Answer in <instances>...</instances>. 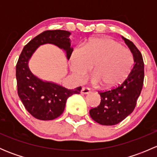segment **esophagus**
I'll use <instances>...</instances> for the list:
<instances>
[{
    "label": "esophagus",
    "instance_id": "34e87169",
    "mask_svg": "<svg viewBox=\"0 0 157 157\" xmlns=\"http://www.w3.org/2000/svg\"><path fill=\"white\" fill-rule=\"evenodd\" d=\"M81 94H89L90 93V89L87 87H83L80 91Z\"/></svg>",
    "mask_w": 157,
    "mask_h": 157
}]
</instances>
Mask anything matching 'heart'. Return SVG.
Wrapping results in <instances>:
<instances>
[{"instance_id":"1","label":"heart","mask_w":157,"mask_h":157,"mask_svg":"<svg viewBox=\"0 0 157 157\" xmlns=\"http://www.w3.org/2000/svg\"><path fill=\"white\" fill-rule=\"evenodd\" d=\"M134 58L129 49L110 38L91 39L71 55V69L79 78L86 77L93 66V80L106 90L119 86L132 69Z\"/></svg>"}]
</instances>
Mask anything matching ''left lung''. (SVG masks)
<instances>
[{
	"label": "left lung",
	"mask_w": 157,
	"mask_h": 157,
	"mask_svg": "<svg viewBox=\"0 0 157 157\" xmlns=\"http://www.w3.org/2000/svg\"><path fill=\"white\" fill-rule=\"evenodd\" d=\"M134 57V64L131 73L117 87L99 92V106L90 110V117L102 125H115L134 111L141 93L144 78V64L140 51L131 41L123 37Z\"/></svg>",
	"instance_id": "8db88e82"
}]
</instances>
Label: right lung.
<instances>
[{
    "mask_svg": "<svg viewBox=\"0 0 157 157\" xmlns=\"http://www.w3.org/2000/svg\"><path fill=\"white\" fill-rule=\"evenodd\" d=\"M65 30H47L32 39L22 51L16 66L17 93L26 110L34 118L42 121L54 120L63 113L67 98L79 94L81 86L68 90L51 82H44L33 75L28 61L33 52L41 45L54 44L66 51L69 59L73 49Z\"/></svg>",
    "mask_w": 157,
    "mask_h": 157,
    "instance_id": "obj_1",
    "label": "right lung"
}]
</instances>
